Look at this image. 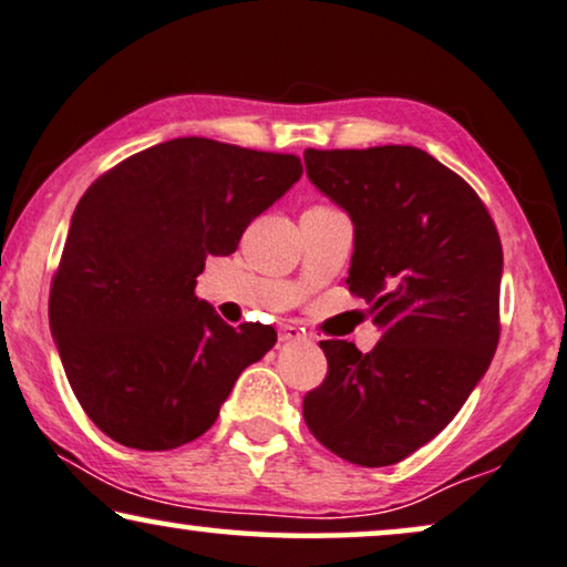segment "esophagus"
Listing matches in <instances>:
<instances>
[{
    "label": "esophagus",
    "instance_id": "1",
    "mask_svg": "<svg viewBox=\"0 0 567 567\" xmlns=\"http://www.w3.org/2000/svg\"><path fill=\"white\" fill-rule=\"evenodd\" d=\"M278 340H281V342H299V340H303V334L297 330V327L286 324V327H281V332H278Z\"/></svg>",
    "mask_w": 567,
    "mask_h": 567
}]
</instances>
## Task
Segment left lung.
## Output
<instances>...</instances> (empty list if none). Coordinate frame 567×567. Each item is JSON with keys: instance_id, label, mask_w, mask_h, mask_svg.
Returning a JSON list of instances; mask_svg holds the SVG:
<instances>
[{"instance_id": "1", "label": "left lung", "mask_w": 567, "mask_h": 567, "mask_svg": "<svg viewBox=\"0 0 567 567\" xmlns=\"http://www.w3.org/2000/svg\"><path fill=\"white\" fill-rule=\"evenodd\" d=\"M307 176L355 227L348 289L381 340H322L324 381L303 422L342 461H404L461 412L498 344L504 252L478 194L412 145L303 151Z\"/></svg>"}]
</instances>
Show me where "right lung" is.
<instances>
[{"label": "right lung", "instance_id": "1", "mask_svg": "<svg viewBox=\"0 0 567 567\" xmlns=\"http://www.w3.org/2000/svg\"><path fill=\"white\" fill-rule=\"evenodd\" d=\"M301 171L289 153L176 137L86 188L48 315L65 379L106 437L135 450L202 437L237 375L274 348V327L235 330L194 286Z\"/></svg>", "mask_w": 567, "mask_h": 567}]
</instances>
